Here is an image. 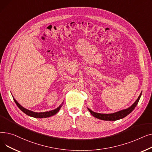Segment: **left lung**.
Returning <instances> with one entry per match:
<instances>
[{
	"instance_id": "obj_1",
	"label": "left lung",
	"mask_w": 152,
	"mask_h": 152,
	"mask_svg": "<svg viewBox=\"0 0 152 152\" xmlns=\"http://www.w3.org/2000/svg\"><path fill=\"white\" fill-rule=\"evenodd\" d=\"M142 95V92L140 94L139 97L137 99L135 100V102L133 103V104L129 107V108H127L126 109H124L120 111H118L117 112L113 113H108V114H105V113H96L94 112L92 110H91L90 108H87V110L89 111V112L91 114L98 119H102V120H104V121H116L118 120V119H123V118L126 117V116L130 114L132 111L134 110V109L135 108V107L137 106V103L140 100V98Z\"/></svg>"
}]
</instances>
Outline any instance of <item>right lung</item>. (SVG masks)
Returning a JSON list of instances; mask_svg holds the SVG:
<instances>
[{"label": "right lung", "mask_w": 152, "mask_h": 152, "mask_svg": "<svg viewBox=\"0 0 152 152\" xmlns=\"http://www.w3.org/2000/svg\"><path fill=\"white\" fill-rule=\"evenodd\" d=\"M13 100H14L16 104H17L18 107L23 111V113H25L26 115H27L29 116L36 118H47V117H50V116L55 115V114H57L59 111V110H60V108H61V107L63 104V102H63L61 104L59 107H58L57 108H55L54 110H50V111H44V112H34V111H33L24 108L23 107H22L20 104V103L17 100H16L14 99V97H13Z\"/></svg>", "instance_id": "right-lung-1"}]
</instances>
